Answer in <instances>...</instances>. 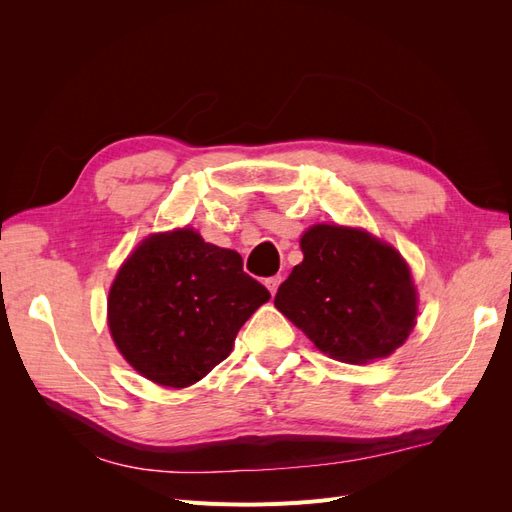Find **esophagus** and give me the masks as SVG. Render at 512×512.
<instances>
[{
    "label": "esophagus",
    "instance_id": "obj_1",
    "mask_svg": "<svg viewBox=\"0 0 512 512\" xmlns=\"http://www.w3.org/2000/svg\"><path fill=\"white\" fill-rule=\"evenodd\" d=\"M265 284H267L269 292H271V294H275V292H277V288H280V284H282V275H273V277H269V280H267Z\"/></svg>",
    "mask_w": 512,
    "mask_h": 512
}]
</instances>
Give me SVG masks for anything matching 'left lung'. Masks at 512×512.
Instances as JSON below:
<instances>
[{
  "instance_id": "1",
  "label": "left lung",
  "mask_w": 512,
  "mask_h": 512,
  "mask_svg": "<svg viewBox=\"0 0 512 512\" xmlns=\"http://www.w3.org/2000/svg\"><path fill=\"white\" fill-rule=\"evenodd\" d=\"M303 262L275 294V307L314 346L342 363L393 354L416 324L410 267L393 245L361 228L316 224L301 237Z\"/></svg>"
}]
</instances>
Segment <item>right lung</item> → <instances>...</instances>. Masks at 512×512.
Listing matches in <instances>:
<instances>
[{
	"instance_id": "1",
	"label": "right lung",
	"mask_w": 512,
	"mask_h": 512,
	"mask_svg": "<svg viewBox=\"0 0 512 512\" xmlns=\"http://www.w3.org/2000/svg\"><path fill=\"white\" fill-rule=\"evenodd\" d=\"M271 292L192 228L147 237L108 292V329L138 374L185 389L222 363L239 329Z\"/></svg>"
}]
</instances>
